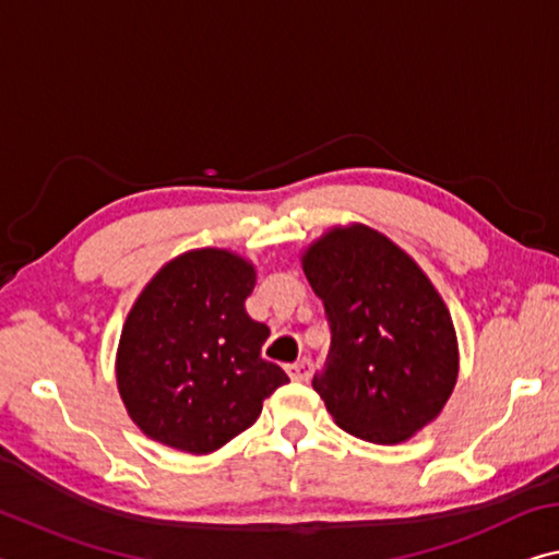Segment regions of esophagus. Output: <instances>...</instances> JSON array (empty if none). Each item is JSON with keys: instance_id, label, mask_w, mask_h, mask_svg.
I'll return each instance as SVG.
<instances>
[{"instance_id": "1", "label": "esophagus", "mask_w": 559, "mask_h": 559, "mask_svg": "<svg viewBox=\"0 0 559 559\" xmlns=\"http://www.w3.org/2000/svg\"><path fill=\"white\" fill-rule=\"evenodd\" d=\"M286 373L290 376V380L306 383V380L313 376V360L311 358H300L296 362H290V366H286Z\"/></svg>"}]
</instances>
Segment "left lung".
<instances>
[{
    "mask_svg": "<svg viewBox=\"0 0 559 559\" xmlns=\"http://www.w3.org/2000/svg\"><path fill=\"white\" fill-rule=\"evenodd\" d=\"M331 345L313 391L345 432L395 445L428 425L457 380V338L428 276L368 226L333 228L304 255Z\"/></svg>",
    "mask_w": 559,
    "mask_h": 559,
    "instance_id": "1",
    "label": "left lung"
}]
</instances>
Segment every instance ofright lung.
Returning <instances> with one entry per match:
<instances>
[{"label":"right lung","mask_w":559,"mask_h":559,"mask_svg":"<svg viewBox=\"0 0 559 559\" xmlns=\"http://www.w3.org/2000/svg\"><path fill=\"white\" fill-rule=\"evenodd\" d=\"M255 283L241 255L201 248L166 263L121 331L117 380L141 430L183 453H214L251 428L288 376L261 358L271 331L246 313Z\"/></svg>","instance_id":"obj_1"}]
</instances>
